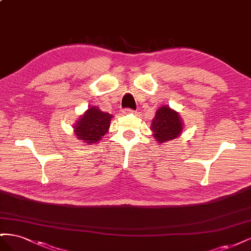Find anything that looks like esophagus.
<instances>
[{
  "label": "esophagus",
  "instance_id": "34e87169",
  "mask_svg": "<svg viewBox=\"0 0 251 251\" xmlns=\"http://www.w3.org/2000/svg\"><path fill=\"white\" fill-rule=\"evenodd\" d=\"M124 113L125 114H135L136 112L134 110H131V109H126V110H124Z\"/></svg>",
  "mask_w": 251,
  "mask_h": 251
}]
</instances>
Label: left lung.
I'll return each instance as SVG.
<instances>
[{"mask_svg": "<svg viewBox=\"0 0 251 251\" xmlns=\"http://www.w3.org/2000/svg\"><path fill=\"white\" fill-rule=\"evenodd\" d=\"M183 126L179 113L169 105H162L156 111L155 117L151 120V131L157 142L164 143L179 137Z\"/></svg>", "mask_w": 251, "mask_h": 251, "instance_id": "left-lung-1", "label": "left lung"}]
</instances>
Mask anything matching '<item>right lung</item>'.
Here are the masks:
<instances>
[{
  "instance_id": "obj_1",
  "label": "right lung",
  "mask_w": 251,
  "mask_h": 251,
  "mask_svg": "<svg viewBox=\"0 0 251 251\" xmlns=\"http://www.w3.org/2000/svg\"><path fill=\"white\" fill-rule=\"evenodd\" d=\"M112 115L98 107H89L73 126L74 135L85 144H96L109 132Z\"/></svg>"
}]
</instances>
